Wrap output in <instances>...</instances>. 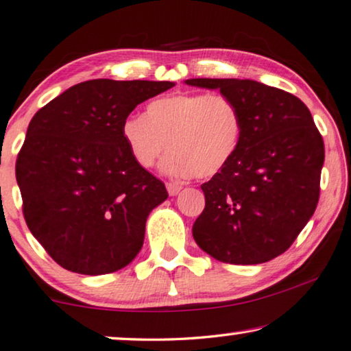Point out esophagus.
Returning <instances> with one entry per match:
<instances>
[{"mask_svg":"<svg viewBox=\"0 0 351 351\" xmlns=\"http://www.w3.org/2000/svg\"><path fill=\"white\" fill-rule=\"evenodd\" d=\"M166 188H167V193H169L171 196H174V195H177V193H179L184 186H182L180 184H177V182H167Z\"/></svg>","mask_w":351,"mask_h":351,"instance_id":"1","label":"esophagus"}]
</instances>
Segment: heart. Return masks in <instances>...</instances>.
Instances as JSON below:
<instances>
[{"mask_svg":"<svg viewBox=\"0 0 351 351\" xmlns=\"http://www.w3.org/2000/svg\"><path fill=\"white\" fill-rule=\"evenodd\" d=\"M242 114L223 95L179 93L158 98L144 115H130L121 123V138L139 166L150 169L161 155L172 176L209 179L225 169L241 147Z\"/></svg>","mask_w":351,"mask_h":351,"instance_id":"1","label":"heart"}]
</instances>
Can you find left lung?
<instances>
[{"label":"left lung","mask_w":351,"mask_h":351,"mask_svg":"<svg viewBox=\"0 0 351 351\" xmlns=\"http://www.w3.org/2000/svg\"><path fill=\"white\" fill-rule=\"evenodd\" d=\"M218 88L242 114L241 147L201 188L206 207L193 237L221 263L260 264L287 252L319 199L324 142L296 96L256 80L188 79Z\"/></svg>","instance_id":"obj_1"}]
</instances>
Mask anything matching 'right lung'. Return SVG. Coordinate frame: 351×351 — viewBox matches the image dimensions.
<instances>
[{
	"instance_id": "obj_1",
	"label": "right lung",
	"mask_w": 351,
	"mask_h": 351,
	"mask_svg": "<svg viewBox=\"0 0 351 351\" xmlns=\"http://www.w3.org/2000/svg\"><path fill=\"white\" fill-rule=\"evenodd\" d=\"M174 87L154 80L95 79L40 108L17 155L25 221L52 260L101 276L130 264L150 210L167 191L139 166L121 123L145 99Z\"/></svg>"
}]
</instances>
